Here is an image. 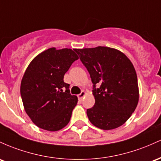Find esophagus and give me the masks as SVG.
Segmentation results:
<instances>
[{
	"label": "esophagus",
	"mask_w": 161,
	"mask_h": 161,
	"mask_svg": "<svg viewBox=\"0 0 161 161\" xmlns=\"http://www.w3.org/2000/svg\"><path fill=\"white\" fill-rule=\"evenodd\" d=\"M86 94V93L85 91H82V92H81V93H80V94L77 95V97H78L79 100H82V99L84 98V97H85Z\"/></svg>",
	"instance_id": "1"
}]
</instances>
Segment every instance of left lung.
Segmentation results:
<instances>
[{
	"label": "left lung",
	"mask_w": 161,
	"mask_h": 161,
	"mask_svg": "<svg viewBox=\"0 0 161 161\" xmlns=\"http://www.w3.org/2000/svg\"><path fill=\"white\" fill-rule=\"evenodd\" d=\"M75 51L93 84L95 104L86 110L90 122L103 130L122 125L136 109L139 100L138 78L132 63L123 52L109 47Z\"/></svg>",
	"instance_id": "8db88e82"
}]
</instances>
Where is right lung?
<instances>
[{"mask_svg": "<svg viewBox=\"0 0 161 161\" xmlns=\"http://www.w3.org/2000/svg\"><path fill=\"white\" fill-rule=\"evenodd\" d=\"M78 58L71 48H50L34 58L27 67L20 94L26 114L40 129L56 131L70 122L78 100L70 93L64 75Z\"/></svg>", "mask_w": 161, "mask_h": 161, "instance_id": "1", "label": "right lung"}]
</instances>
